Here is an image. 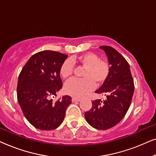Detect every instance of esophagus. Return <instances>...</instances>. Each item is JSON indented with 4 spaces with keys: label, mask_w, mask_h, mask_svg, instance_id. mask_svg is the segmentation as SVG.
<instances>
[{
    "label": "esophagus",
    "mask_w": 156,
    "mask_h": 156,
    "mask_svg": "<svg viewBox=\"0 0 156 156\" xmlns=\"http://www.w3.org/2000/svg\"><path fill=\"white\" fill-rule=\"evenodd\" d=\"M81 100L80 98H76V97H72V102H76V101H80Z\"/></svg>",
    "instance_id": "obj_1"
}]
</instances>
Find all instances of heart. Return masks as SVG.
<instances>
[{"label":"heart","mask_w":156,"mask_h":156,"mask_svg":"<svg viewBox=\"0 0 156 156\" xmlns=\"http://www.w3.org/2000/svg\"><path fill=\"white\" fill-rule=\"evenodd\" d=\"M80 67L84 68L83 79H73L66 83L65 91L74 97H82L94 89L95 84L99 87L106 82L109 76L111 67L108 61L101 59L99 55L93 52L81 55L72 60ZM74 72L73 64L69 59L62 63L59 74L64 80H68Z\"/></svg>","instance_id":"1"}]
</instances>
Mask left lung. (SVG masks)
I'll return each mask as SVG.
<instances>
[{
  "label": "left lung",
  "instance_id": "8db88e82",
  "mask_svg": "<svg viewBox=\"0 0 156 156\" xmlns=\"http://www.w3.org/2000/svg\"><path fill=\"white\" fill-rule=\"evenodd\" d=\"M111 65L109 76L96 93L104 94L106 100L92 101L91 109L84 113L91 126L99 130L114 127L125 116L131 105L134 82L129 64L116 50L110 46H101Z\"/></svg>",
  "mask_w": 156,
  "mask_h": 156
}]
</instances>
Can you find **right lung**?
<instances>
[{
  "mask_svg": "<svg viewBox=\"0 0 156 156\" xmlns=\"http://www.w3.org/2000/svg\"><path fill=\"white\" fill-rule=\"evenodd\" d=\"M68 55L52 50L35 53L23 67L18 76L17 98L27 120L40 130L57 129L65 119L72 98L65 96L56 101L52 96L62 87L61 65Z\"/></svg>",
  "mask_w": 156,
  "mask_h": 156,
  "instance_id": "obj_1",
  "label": "right lung"
}]
</instances>
